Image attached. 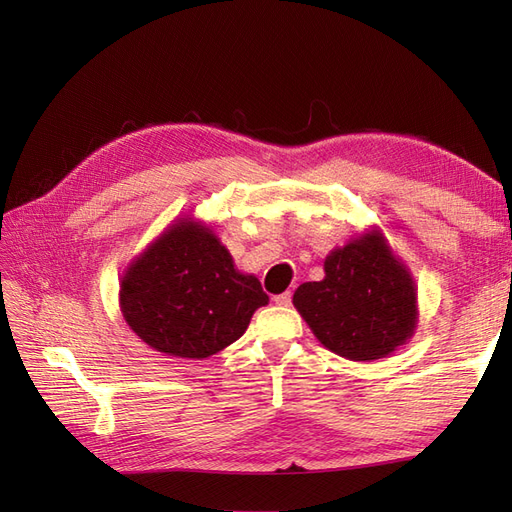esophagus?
I'll list each match as a JSON object with an SVG mask.
<instances>
[{"label":"esophagus","mask_w":512,"mask_h":512,"mask_svg":"<svg viewBox=\"0 0 512 512\" xmlns=\"http://www.w3.org/2000/svg\"><path fill=\"white\" fill-rule=\"evenodd\" d=\"M275 305H282V307H288L292 303V292H282V294H275L273 297Z\"/></svg>","instance_id":"1"}]
</instances>
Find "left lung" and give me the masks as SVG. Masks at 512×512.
Instances as JSON below:
<instances>
[{
	"mask_svg": "<svg viewBox=\"0 0 512 512\" xmlns=\"http://www.w3.org/2000/svg\"><path fill=\"white\" fill-rule=\"evenodd\" d=\"M318 342L350 361L384 359L416 329V286L406 265L371 230L324 260V280L292 297Z\"/></svg>",
	"mask_w": 512,
	"mask_h": 512,
	"instance_id": "left-lung-1",
	"label": "left lung"
}]
</instances>
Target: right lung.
Here are the masks:
<instances>
[{
	"label": "right lung",
	"mask_w": 512,
	"mask_h": 512,
	"mask_svg": "<svg viewBox=\"0 0 512 512\" xmlns=\"http://www.w3.org/2000/svg\"><path fill=\"white\" fill-rule=\"evenodd\" d=\"M119 303L130 329L153 350L207 359L237 342L269 297L258 277L235 269L209 226L183 218L132 260Z\"/></svg>",
	"instance_id": "right-lung-1"
}]
</instances>
